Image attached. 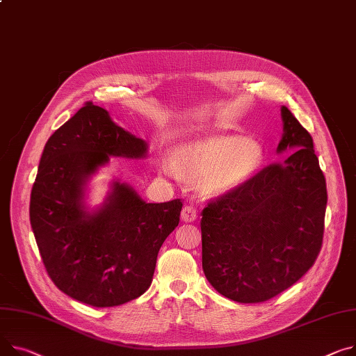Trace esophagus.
Here are the masks:
<instances>
[{
	"label": "esophagus",
	"mask_w": 356,
	"mask_h": 356,
	"mask_svg": "<svg viewBox=\"0 0 356 356\" xmlns=\"http://www.w3.org/2000/svg\"><path fill=\"white\" fill-rule=\"evenodd\" d=\"M197 218V210L193 204H187L181 210V219L183 222H193Z\"/></svg>",
	"instance_id": "esophagus-1"
}]
</instances>
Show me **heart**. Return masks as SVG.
Here are the masks:
<instances>
[{
  "instance_id": "obj_1",
  "label": "heart",
  "mask_w": 356,
  "mask_h": 356,
  "mask_svg": "<svg viewBox=\"0 0 356 356\" xmlns=\"http://www.w3.org/2000/svg\"><path fill=\"white\" fill-rule=\"evenodd\" d=\"M264 150L254 140L239 136H213L180 152L181 170L192 177H203L202 187L207 193H223L243 184L259 169ZM164 169L177 173L172 161Z\"/></svg>"
}]
</instances>
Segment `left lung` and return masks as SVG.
Returning <instances> with one entry per match:
<instances>
[{
  "label": "left lung",
  "mask_w": 356,
  "mask_h": 356,
  "mask_svg": "<svg viewBox=\"0 0 356 356\" xmlns=\"http://www.w3.org/2000/svg\"><path fill=\"white\" fill-rule=\"evenodd\" d=\"M286 160L265 165L202 210V265L220 295L266 302L309 270L321 252L327 202L314 140L282 107Z\"/></svg>",
  "instance_id": "obj_1"
}]
</instances>
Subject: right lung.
Masks as SVG:
<instances>
[{
	"label": "right lung",
	"mask_w": 356,
	"mask_h": 356,
	"mask_svg": "<svg viewBox=\"0 0 356 356\" xmlns=\"http://www.w3.org/2000/svg\"><path fill=\"white\" fill-rule=\"evenodd\" d=\"M141 138L115 126L108 113L84 106L47 141L31 191L30 222L54 285L96 307L127 303L152 285L157 253L177 227L183 202L145 203L114 183L96 211L83 210V184L110 156L143 157Z\"/></svg>",
	"instance_id": "obj_1"
}]
</instances>
